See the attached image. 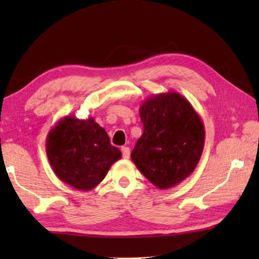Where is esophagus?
Instances as JSON below:
<instances>
[{
  "label": "esophagus",
  "mask_w": 259,
  "mask_h": 259,
  "mask_svg": "<svg viewBox=\"0 0 259 259\" xmlns=\"http://www.w3.org/2000/svg\"><path fill=\"white\" fill-rule=\"evenodd\" d=\"M121 151H122V156H123L124 159H129V156H130V148L123 146V147L121 148Z\"/></svg>",
  "instance_id": "esophagus-1"
}]
</instances>
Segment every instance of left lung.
<instances>
[{"label": "left lung", "mask_w": 259, "mask_h": 259, "mask_svg": "<svg viewBox=\"0 0 259 259\" xmlns=\"http://www.w3.org/2000/svg\"><path fill=\"white\" fill-rule=\"evenodd\" d=\"M139 115L144 133L131 160L160 190L178 185L194 171L202 155L205 131L200 115L172 90L148 97Z\"/></svg>", "instance_id": "8db88e82"}]
</instances>
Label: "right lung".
I'll return each instance as SVG.
<instances>
[{
  "mask_svg": "<svg viewBox=\"0 0 259 259\" xmlns=\"http://www.w3.org/2000/svg\"><path fill=\"white\" fill-rule=\"evenodd\" d=\"M46 147L56 176L80 191L97 186L122 156L94 117L80 120L64 116L48 134Z\"/></svg>",
  "mask_w": 259,
  "mask_h": 259,
  "instance_id": "obj_1",
  "label": "right lung"
}]
</instances>
